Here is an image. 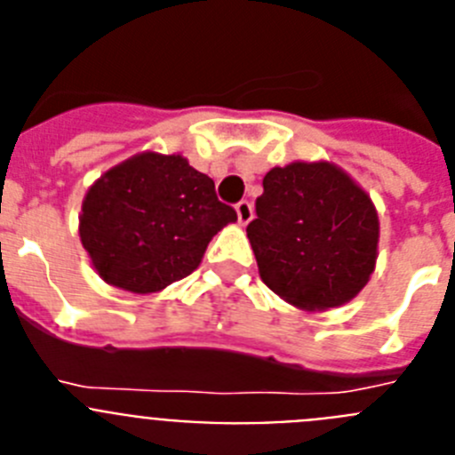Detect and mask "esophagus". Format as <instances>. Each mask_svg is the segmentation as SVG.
<instances>
[{
  "label": "esophagus",
  "mask_w": 455,
  "mask_h": 455,
  "mask_svg": "<svg viewBox=\"0 0 455 455\" xmlns=\"http://www.w3.org/2000/svg\"><path fill=\"white\" fill-rule=\"evenodd\" d=\"M236 219H239L241 225H248L252 219V204L248 203V200H241V203H236Z\"/></svg>",
  "instance_id": "esophagus-1"
}]
</instances>
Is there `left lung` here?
<instances>
[{
	"mask_svg": "<svg viewBox=\"0 0 455 455\" xmlns=\"http://www.w3.org/2000/svg\"><path fill=\"white\" fill-rule=\"evenodd\" d=\"M262 184L246 232L264 284L300 309L355 299L376 268L371 198L328 162L271 168Z\"/></svg>",
	"mask_w": 455,
	"mask_h": 455,
	"instance_id": "1",
	"label": "left lung"
}]
</instances>
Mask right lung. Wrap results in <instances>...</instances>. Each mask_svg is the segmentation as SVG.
Masks as SVG:
<instances>
[{
  "instance_id": "1",
  "label": "right lung",
  "mask_w": 455,
  "mask_h": 455,
  "mask_svg": "<svg viewBox=\"0 0 455 455\" xmlns=\"http://www.w3.org/2000/svg\"><path fill=\"white\" fill-rule=\"evenodd\" d=\"M236 220L214 180L182 155L140 152L88 188L79 236L104 283L155 293L191 275L209 241Z\"/></svg>"
}]
</instances>
